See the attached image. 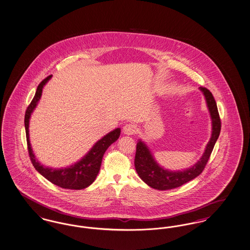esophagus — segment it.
<instances>
[{
    "instance_id": "esophagus-1",
    "label": "esophagus",
    "mask_w": 250,
    "mask_h": 250,
    "mask_svg": "<svg viewBox=\"0 0 250 250\" xmlns=\"http://www.w3.org/2000/svg\"><path fill=\"white\" fill-rule=\"evenodd\" d=\"M124 133L126 134V135H133L136 133V130H137V125H134V124H126L125 126H124Z\"/></svg>"
}]
</instances>
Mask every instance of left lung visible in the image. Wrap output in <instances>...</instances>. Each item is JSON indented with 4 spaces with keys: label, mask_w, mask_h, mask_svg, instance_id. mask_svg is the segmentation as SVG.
<instances>
[{
    "label": "left lung",
    "mask_w": 250,
    "mask_h": 250,
    "mask_svg": "<svg viewBox=\"0 0 250 250\" xmlns=\"http://www.w3.org/2000/svg\"><path fill=\"white\" fill-rule=\"evenodd\" d=\"M200 90L204 93L206 97L208 107L209 110L210 116L212 119V135L202 158L192 167L178 172L164 169L153 159L150 150L142 141L140 140L137 144L135 168L140 179L153 189L166 190L180 187L186 182L199 176L209 160L211 152L220 136L221 122L217 103L212 93L208 88L203 86L200 87Z\"/></svg>",
    "instance_id": "left-lung-1"
}]
</instances>
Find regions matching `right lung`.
I'll list each match as a JSON object with an SVG mask.
<instances>
[{"label":"right lung","instance_id":"right-lung-1","mask_svg":"<svg viewBox=\"0 0 250 250\" xmlns=\"http://www.w3.org/2000/svg\"><path fill=\"white\" fill-rule=\"evenodd\" d=\"M52 75L47 76L45 79L41 82L36 90L35 96L31 100L30 105L28 106L25 112V129H26V138H27V145L28 151L30 155V161L34 167V168L43 176L47 180H49L53 184L61 187L63 189L70 190H82L91 185L94 180H96L99 172H100L101 161L106 150L112 144L114 141L118 140L120 137V128H116L104 136L101 140H99L89 152L73 166L70 167L56 169L49 168L42 166L40 163L35 158L30 143V136H29V122L31 112L35 109L37 102L40 100L42 96V91L43 85L50 80Z\"/></svg>","mask_w":250,"mask_h":250}]
</instances>
